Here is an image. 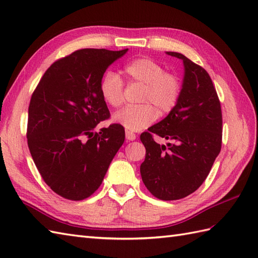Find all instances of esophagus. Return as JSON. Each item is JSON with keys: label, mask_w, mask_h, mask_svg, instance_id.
<instances>
[{"label": "esophagus", "mask_w": 258, "mask_h": 258, "mask_svg": "<svg viewBox=\"0 0 258 258\" xmlns=\"http://www.w3.org/2000/svg\"><path fill=\"white\" fill-rule=\"evenodd\" d=\"M125 138L127 141H134L136 139V135L133 132H130V131H126L125 132Z\"/></svg>", "instance_id": "esophagus-1"}]
</instances>
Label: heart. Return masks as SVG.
Instances as JSON below:
<instances>
[{
    "label": "heart",
    "mask_w": 258,
    "mask_h": 258,
    "mask_svg": "<svg viewBox=\"0 0 258 258\" xmlns=\"http://www.w3.org/2000/svg\"><path fill=\"white\" fill-rule=\"evenodd\" d=\"M125 73L133 83L143 85L141 102L136 106H126L114 114L115 123L131 132L149 127L157 118V110L167 114L177 105L180 96V82L176 75L164 72L162 65L151 58L141 57L126 65ZM100 92L109 106L117 107L124 101V83L120 76L108 71L102 76Z\"/></svg>",
    "instance_id": "obj_1"
}]
</instances>
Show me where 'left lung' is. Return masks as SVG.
Returning <instances> with one entry per match:
<instances>
[{
	"instance_id": "1",
	"label": "left lung",
	"mask_w": 258,
	"mask_h": 258,
	"mask_svg": "<svg viewBox=\"0 0 258 258\" xmlns=\"http://www.w3.org/2000/svg\"><path fill=\"white\" fill-rule=\"evenodd\" d=\"M184 79L177 105L161 122L141 134L146 154L141 176L152 195L163 201L184 199L206 179L222 147L221 103L211 76L183 54ZM153 135L172 140L160 146Z\"/></svg>"
}]
</instances>
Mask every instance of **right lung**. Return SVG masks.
<instances>
[{
    "mask_svg": "<svg viewBox=\"0 0 258 258\" xmlns=\"http://www.w3.org/2000/svg\"><path fill=\"white\" fill-rule=\"evenodd\" d=\"M127 48H83L57 59L33 92L27 145L44 182L64 199L82 201L100 187L125 140L118 124L93 132L109 111L100 92L106 69Z\"/></svg>",
    "mask_w": 258,
    "mask_h": 258,
    "instance_id": "add662e5",
    "label": "right lung"
}]
</instances>
